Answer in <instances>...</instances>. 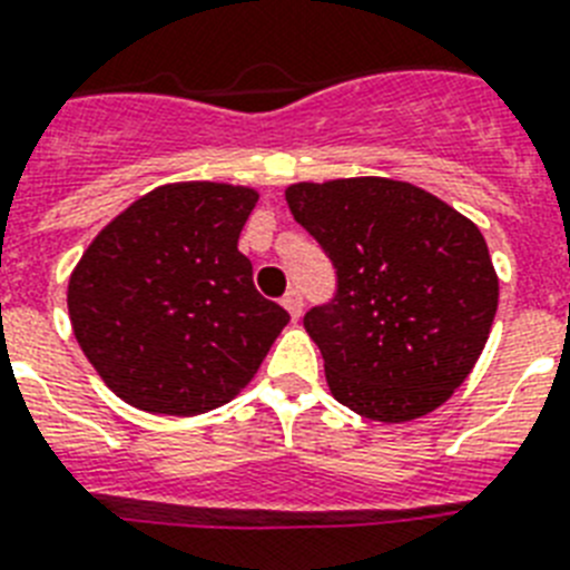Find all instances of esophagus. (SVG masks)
<instances>
[{"label": "esophagus", "mask_w": 570, "mask_h": 570, "mask_svg": "<svg viewBox=\"0 0 570 570\" xmlns=\"http://www.w3.org/2000/svg\"><path fill=\"white\" fill-rule=\"evenodd\" d=\"M281 304H284L286 313L293 315V318H298L301 309H304V298H301L298 289H289V293H286L284 298H281Z\"/></svg>", "instance_id": "1"}]
</instances>
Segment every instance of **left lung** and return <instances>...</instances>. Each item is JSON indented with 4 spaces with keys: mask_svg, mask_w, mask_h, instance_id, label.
Instances as JSON below:
<instances>
[{
    "mask_svg": "<svg viewBox=\"0 0 570 570\" xmlns=\"http://www.w3.org/2000/svg\"><path fill=\"white\" fill-rule=\"evenodd\" d=\"M286 203L336 269L333 298L304 315L333 396L380 423L446 403L475 367L499 307L475 223L382 176L301 181Z\"/></svg>",
    "mask_w": 570,
    "mask_h": 570,
    "instance_id": "left-lung-1",
    "label": "left lung"
}]
</instances>
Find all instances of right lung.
I'll use <instances>...</instances> for the list:
<instances>
[{"instance_id":"1","label":"right lung","mask_w":570,"mask_h":570,"mask_svg":"<svg viewBox=\"0 0 570 570\" xmlns=\"http://www.w3.org/2000/svg\"><path fill=\"white\" fill-rule=\"evenodd\" d=\"M255 203L252 188L165 185L86 248L69 281L71 327L124 403L190 417L257 374L289 313L257 293L237 252Z\"/></svg>"}]
</instances>
